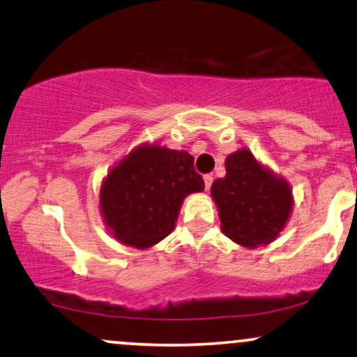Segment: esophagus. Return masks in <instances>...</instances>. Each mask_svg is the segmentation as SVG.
Masks as SVG:
<instances>
[{
    "label": "esophagus",
    "instance_id": "esophagus-1",
    "mask_svg": "<svg viewBox=\"0 0 357 357\" xmlns=\"http://www.w3.org/2000/svg\"><path fill=\"white\" fill-rule=\"evenodd\" d=\"M212 184V174H204V188L209 189Z\"/></svg>",
    "mask_w": 357,
    "mask_h": 357
}]
</instances>
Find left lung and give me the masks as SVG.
I'll list each match as a JSON object with an SVG mask.
<instances>
[{
  "label": "left lung",
  "instance_id": "1",
  "mask_svg": "<svg viewBox=\"0 0 357 357\" xmlns=\"http://www.w3.org/2000/svg\"><path fill=\"white\" fill-rule=\"evenodd\" d=\"M219 207L222 232L247 247L272 242L291 211V192L285 181L257 163L249 150L225 160V178L211 189Z\"/></svg>",
  "mask_w": 357,
  "mask_h": 357
}]
</instances>
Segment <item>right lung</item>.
I'll use <instances>...</instances> for the list:
<instances>
[{"label":"right lung","mask_w":357,"mask_h":357,"mask_svg":"<svg viewBox=\"0 0 357 357\" xmlns=\"http://www.w3.org/2000/svg\"><path fill=\"white\" fill-rule=\"evenodd\" d=\"M204 189L186 151L142 146L121 160L100 191L103 219L125 245L146 249L174 229L183 199Z\"/></svg>","instance_id":"add662e5"}]
</instances>
